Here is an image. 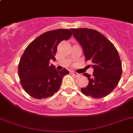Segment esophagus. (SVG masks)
<instances>
[{
    "label": "esophagus",
    "mask_w": 133,
    "mask_h": 133,
    "mask_svg": "<svg viewBox=\"0 0 133 133\" xmlns=\"http://www.w3.org/2000/svg\"><path fill=\"white\" fill-rule=\"evenodd\" d=\"M71 74L72 75H74V76H75V77H77V76H79V74H77V72H75V71H71Z\"/></svg>",
    "instance_id": "34e87169"
}]
</instances>
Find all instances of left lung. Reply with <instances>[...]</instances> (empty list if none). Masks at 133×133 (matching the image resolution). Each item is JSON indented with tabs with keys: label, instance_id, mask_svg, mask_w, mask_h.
Here are the masks:
<instances>
[{
	"label": "left lung",
	"instance_id": "1",
	"mask_svg": "<svg viewBox=\"0 0 133 133\" xmlns=\"http://www.w3.org/2000/svg\"><path fill=\"white\" fill-rule=\"evenodd\" d=\"M71 30L83 48L85 61H90L94 69L91 76L83 74L89 84L81 88V92L94 99L106 97L115 88L122 75V64L117 49L95 30L72 28Z\"/></svg>",
	"mask_w": 133,
	"mask_h": 133
}]
</instances>
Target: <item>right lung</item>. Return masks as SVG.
I'll return each instance as SVG.
<instances>
[{
  "instance_id": "add662e5",
  "label": "right lung",
  "mask_w": 133,
  "mask_h": 133,
  "mask_svg": "<svg viewBox=\"0 0 133 133\" xmlns=\"http://www.w3.org/2000/svg\"><path fill=\"white\" fill-rule=\"evenodd\" d=\"M71 32L58 29L41 34L26 47L18 64V75L25 91L32 97L46 99L59 90L62 79L69 71H58L50 65V60H56L58 44L71 38Z\"/></svg>"
}]
</instances>
